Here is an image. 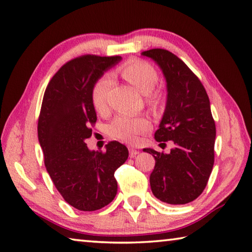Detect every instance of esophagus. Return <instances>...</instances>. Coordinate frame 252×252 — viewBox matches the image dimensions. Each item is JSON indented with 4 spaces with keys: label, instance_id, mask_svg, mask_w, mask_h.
Segmentation results:
<instances>
[{
    "label": "esophagus",
    "instance_id": "1",
    "mask_svg": "<svg viewBox=\"0 0 252 252\" xmlns=\"http://www.w3.org/2000/svg\"><path fill=\"white\" fill-rule=\"evenodd\" d=\"M129 152L131 158H134L136 155H139V150H136L134 148H129Z\"/></svg>",
    "mask_w": 252,
    "mask_h": 252
}]
</instances>
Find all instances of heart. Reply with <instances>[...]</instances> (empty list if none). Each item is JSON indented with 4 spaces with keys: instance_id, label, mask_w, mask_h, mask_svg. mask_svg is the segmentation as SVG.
<instances>
[{
    "instance_id": "heart-1",
    "label": "heart",
    "mask_w": 252,
    "mask_h": 252,
    "mask_svg": "<svg viewBox=\"0 0 252 252\" xmlns=\"http://www.w3.org/2000/svg\"><path fill=\"white\" fill-rule=\"evenodd\" d=\"M120 74L134 87L140 93L150 94L159 81V74L155 66L150 63L139 59L129 60L120 69ZM112 84V78L109 74L102 75L96 80L91 91L92 104L97 112H103L106 109L108 93ZM148 103L156 105L159 102V95H148ZM151 127V122L146 116H118L110 123L108 132L110 136L126 142H134L140 134L147 132Z\"/></svg>"
}]
</instances>
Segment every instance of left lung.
Segmentation results:
<instances>
[{
    "label": "left lung",
    "mask_w": 252,
    "mask_h": 252,
    "mask_svg": "<svg viewBox=\"0 0 252 252\" xmlns=\"http://www.w3.org/2000/svg\"><path fill=\"white\" fill-rule=\"evenodd\" d=\"M142 55L155 60L167 81V105L156 131L158 142L172 140L170 153L143 149L155 157L150 174L152 193L170 204H186L206 188L215 162L216 123L206 89L177 55L152 49Z\"/></svg>",
    "instance_id": "8db88e82"
}]
</instances>
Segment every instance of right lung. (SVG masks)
<instances>
[{"label":"right lung","instance_id":"1","mask_svg":"<svg viewBox=\"0 0 252 252\" xmlns=\"http://www.w3.org/2000/svg\"><path fill=\"white\" fill-rule=\"evenodd\" d=\"M121 57L87 54L66 62L45 89L37 122L44 164L63 199L81 211H95L114 199V171L126 161L129 151L118 141L106 150L90 151L85 139L92 135L96 113L91 91L103 72Z\"/></svg>","mask_w":252,"mask_h":252}]
</instances>
